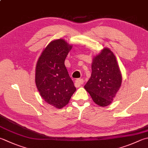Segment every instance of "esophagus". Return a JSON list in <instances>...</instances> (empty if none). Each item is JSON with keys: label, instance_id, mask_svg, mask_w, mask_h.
Returning a JSON list of instances; mask_svg holds the SVG:
<instances>
[{"label": "esophagus", "instance_id": "1", "mask_svg": "<svg viewBox=\"0 0 148 148\" xmlns=\"http://www.w3.org/2000/svg\"><path fill=\"white\" fill-rule=\"evenodd\" d=\"M84 79H77L75 80V84H76L77 86H82L83 84H84Z\"/></svg>", "mask_w": 148, "mask_h": 148}]
</instances>
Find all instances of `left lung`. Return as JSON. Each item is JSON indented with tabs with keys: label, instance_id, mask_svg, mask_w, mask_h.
Listing matches in <instances>:
<instances>
[{
	"label": "left lung",
	"instance_id": "left-lung-1",
	"mask_svg": "<svg viewBox=\"0 0 148 148\" xmlns=\"http://www.w3.org/2000/svg\"><path fill=\"white\" fill-rule=\"evenodd\" d=\"M90 79L84 86L93 102L100 106L110 105L122 84V74L113 53L104 48L91 63Z\"/></svg>",
	"mask_w": 148,
	"mask_h": 148
}]
</instances>
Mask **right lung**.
I'll list each match as a JSON object with an SVG mask.
<instances>
[{
    "label": "right lung",
    "mask_w": 148,
    "mask_h": 148,
    "mask_svg": "<svg viewBox=\"0 0 148 148\" xmlns=\"http://www.w3.org/2000/svg\"><path fill=\"white\" fill-rule=\"evenodd\" d=\"M72 45L64 39L50 42L42 52L35 68V84L44 101L60 109L76 91L64 61Z\"/></svg>",
    "instance_id": "obj_1"
}]
</instances>
